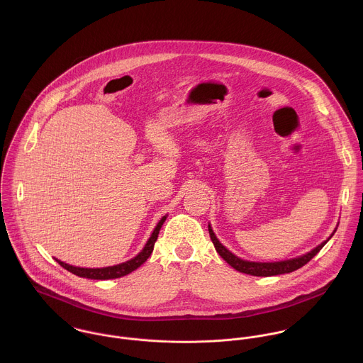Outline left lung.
<instances>
[{"mask_svg": "<svg viewBox=\"0 0 363 363\" xmlns=\"http://www.w3.org/2000/svg\"><path fill=\"white\" fill-rule=\"evenodd\" d=\"M208 230H209V236H211V240L215 246V250L218 252V255L225 259L230 267H233L236 271L239 272H245V274H249V275H255V277H271V275H279V274H288V272H292V271H296L299 269L301 267H303L305 264H308L321 249L323 246L331 239V236L334 235V230L333 235L324 240L321 245H318L317 247H314L311 252L301 256V257H296V259H284V261H275V262H255V261H247V259H239L238 256H235L233 253H230L215 236L211 225H208Z\"/></svg>", "mask_w": 363, "mask_h": 363, "instance_id": "1", "label": "left lung"}]
</instances>
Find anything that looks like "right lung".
Listing matches in <instances>:
<instances>
[{
	"label": "right lung",
	"instance_id": "right-lung-1",
	"mask_svg": "<svg viewBox=\"0 0 363 363\" xmlns=\"http://www.w3.org/2000/svg\"><path fill=\"white\" fill-rule=\"evenodd\" d=\"M166 220V216H162V219L157 222L151 238L148 239L145 247L141 250V253H138V256H135L134 259H128L125 262H121V264H117V265H111V267H104V268H81V267H74V265H69V264H65L60 259H55V261L62 267L65 268L67 271L78 275V277H82V278H89V279H114V278H120V277H124L130 272H133L134 269H137L140 265H143L147 259L152 255V250H154V246H155L156 239H157V235H159V230L163 225V222Z\"/></svg>",
	"mask_w": 363,
	"mask_h": 363
}]
</instances>
